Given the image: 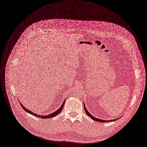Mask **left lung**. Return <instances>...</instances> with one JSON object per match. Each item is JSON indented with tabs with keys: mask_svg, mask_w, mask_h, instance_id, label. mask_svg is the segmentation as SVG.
<instances>
[{
	"mask_svg": "<svg viewBox=\"0 0 147 147\" xmlns=\"http://www.w3.org/2000/svg\"><path fill=\"white\" fill-rule=\"evenodd\" d=\"M84 110L87 113V115L90 116L92 120H95V121H99V122H101V123H106V122H110V121H115V120H117L118 119H113V120H101V119H97L96 117H95L94 116H93L92 115H91L89 112H88L87 109H86V107L84 104Z\"/></svg>",
	"mask_w": 147,
	"mask_h": 147,
	"instance_id": "obj_1",
	"label": "left lung"
}]
</instances>
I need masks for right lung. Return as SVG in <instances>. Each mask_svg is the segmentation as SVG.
Instances as JSON below:
<instances>
[{"label": "right lung", "instance_id": "add662e5", "mask_svg": "<svg viewBox=\"0 0 147 147\" xmlns=\"http://www.w3.org/2000/svg\"><path fill=\"white\" fill-rule=\"evenodd\" d=\"M65 99L64 100V101H63V102L61 106L57 111H56L55 112H53V113H51V114H49V115H46V116H41V115H37V114H36V113L32 112V111H29L28 109H27L26 107H24V105H23V104H22L21 102H20V105H21V106L22 107V108H23V109H24V111H26L27 112L30 113L31 115H34V116H35L38 117H40V118H42V119H49V118H52V117H53L57 116V115H59V114L61 112V111H62V109H63V108L64 104V103H65Z\"/></svg>", "mask_w": 147, "mask_h": 147}]
</instances>
